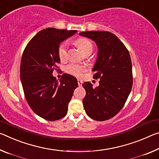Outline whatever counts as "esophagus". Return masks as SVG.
<instances>
[{
    "mask_svg": "<svg viewBox=\"0 0 159 159\" xmlns=\"http://www.w3.org/2000/svg\"><path fill=\"white\" fill-rule=\"evenodd\" d=\"M77 82H78V85H79V86H81L82 84H83V81H82V80H79V79H78Z\"/></svg>",
    "mask_w": 159,
    "mask_h": 159,
    "instance_id": "esophagus-1",
    "label": "esophagus"
}]
</instances>
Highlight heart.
Here are the masks:
<instances>
[{
  "mask_svg": "<svg viewBox=\"0 0 159 159\" xmlns=\"http://www.w3.org/2000/svg\"><path fill=\"white\" fill-rule=\"evenodd\" d=\"M75 44L84 54H90L93 52V42L86 37H79V38H78L75 40ZM57 52L58 56H59V59L61 61H65V60L67 59L68 48L66 42H61L59 44L57 49ZM65 70L68 74L74 75V76L81 77L83 74L87 70V68L84 65L70 63L65 68Z\"/></svg>",
  "mask_w": 159,
  "mask_h": 159,
  "instance_id": "heart-1",
  "label": "heart"
}]
</instances>
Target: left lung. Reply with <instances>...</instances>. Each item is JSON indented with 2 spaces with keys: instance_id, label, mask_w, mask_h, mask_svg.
<instances>
[{
  "instance_id": "left-lung-1",
  "label": "left lung",
  "mask_w": 159,
  "mask_h": 159,
  "mask_svg": "<svg viewBox=\"0 0 159 159\" xmlns=\"http://www.w3.org/2000/svg\"><path fill=\"white\" fill-rule=\"evenodd\" d=\"M79 34L92 39L98 47L93 70V79H100V85L93 89L90 82L83 84L86 92L83 100L84 109L93 120H109L120 111L132 90V66L129 51L110 32L87 31Z\"/></svg>"
}]
</instances>
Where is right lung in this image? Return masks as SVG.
Returning a JSON list of instances; mask_svg holds the SVG:
<instances>
[{
    "label": "right lung",
    "mask_w": 159,
    "mask_h": 159,
    "mask_svg": "<svg viewBox=\"0 0 159 159\" xmlns=\"http://www.w3.org/2000/svg\"><path fill=\"white\" fill-rule=\"evenodd\" d=\"M76 32L52 27L41 30L22 53L20 70L25 99L33 112L44 120L64 117L78 87L76 79L71 75L64 74L59 83L52 75L53 70L59 69L60 42Z\"/></svg>",
    "instance_id": "add662e5"
}]
</instances>
